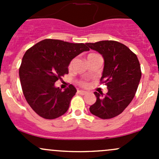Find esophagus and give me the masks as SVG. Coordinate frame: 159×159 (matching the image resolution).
I'll return each instance as SVG.
<instances>
[{
	"label": "esophagus",
	"mask_w": 159,
	"mask_h": 159,
	"mask_svg": "<svg viewBox=\"0 0 159 159\" xmlns=\"http://www.w3.org/2000/svg\"><path fill=\"white\" fill-rule=\"evenodd\" d=\"M78 93L79 94H82V95H84V94H87V91H83V90H78Z\"/></svg>",
	"instance_id": "obj_1"
}]
</instances>
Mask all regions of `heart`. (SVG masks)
I'll return each instance as SVG.
<instances>
[{"label": "heart", "instance_id": "b5f03b06", "mask_svg": "<svg viewBox=\"0 0 159 159\" xmlns=\"http://www.w3.org/2000/svg\"><path fill=\"white\" fill-rule=\"evenodd\" d=\"M89 55H90V54H89ZM80 84H81V85H86V83L85 82H81V83H80Z\"/></svg>", "mask_w": 159, "mask_h": 159}]
</instances>
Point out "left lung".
Returning <instances> with one entry per match:
<instances>
[{"label": "left lung", "instance_id": "left-lung-1", "mask_svg": "<svg viewBox=\"0 0 159 159\" xmlns=\"http://www.w3.org/2000/svg\"><path fill=\"white\" fill-rule=\"evenodd\" d=\"M86 44L103 57L101 81L108 89L105 95L94 91L97 100L89 110L98 118L109 119L120 115L134 98L142 77L140 64L136 54L118 41H101Z\"/></svg>", "mask_w": 159, "mask_h": 159}]
</instances>
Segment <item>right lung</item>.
Segmentation results:
<instances>
[{
  "label": "right lung",
  "instance_id": "obj_1",
  "mask_svg": "<svg viewBox=\"0 0 159 159\" xmlns=\"http://www.w3.org/2000/svg\"><path fill=\"white\" fill-rule=\"evenodd\" d=\"M87 51L89 48L82 43L45 39L25 52L19 77L25 99L38 115L54 119L68 111L77 90L70 84L62 91L54 83L68 73L72 59Z\"/></svg>",
  "mask_w": 159,
  "mask_h": 159
}]
</instances>
